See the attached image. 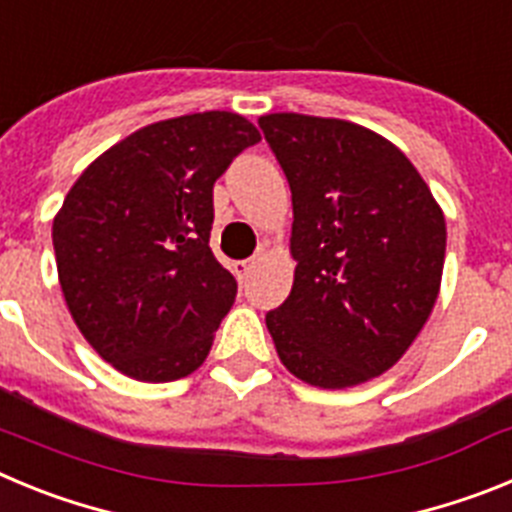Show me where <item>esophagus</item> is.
Instances as JSON below:
<instances>
[{"label": "esophagus", "mask_w": 512, "mask_h": 512, "mask_svg": "<svg viewBox=\"0 0 512 512\" xmlns=\"http://www.w3.org/2000/svg\"><path fill=\"white\" fill-rule=\"evenodd\" d=\"M256 269V261L253 259H246V261H235L233 264V271H235V277H238V282H248V277H251V271Z\"/></svg>", "instance_id": "34e87169"}]
</instances>
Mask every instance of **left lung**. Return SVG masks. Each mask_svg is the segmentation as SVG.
Instances as JSON below:
<instances>
[{
  "mask_svg": "<svg viewBox=\"0 0 512 512\" xmlns=\"http://www.w3.org/2000/svg\"><path fill=\"white\" fill-rule=\"evenodd\" d=\"M292 189L295 282L266 312L289 372L343 390L395 366L441 289L446 220L408 156L354 122L259 117Z\"/></svg>",
  "mask_w": 512,
  "mask_h": 512,
  "instance_id": "1",
  "label": "left lung"
}]
</instances>
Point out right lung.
Listing matches in <instances>:
<instances>
[{
  "instance_id": "1",
  "label": "right lung",
  "mask_w": 512,
  "mask_h": 512,
  "mask_svg": "<svg viewBox=\"0 0 512 512\" xmlns=\"http://www.w3.org/2000/svg\"><path fill=\"white\" fill-rule=\"evenodd\" d=\"M259 130L194 112L135 130L69 189L53 220L58 282L89 346L138 382L200 369L235 302L210 248L212 187Z\"/></svg>"
}]
</instances>
